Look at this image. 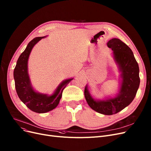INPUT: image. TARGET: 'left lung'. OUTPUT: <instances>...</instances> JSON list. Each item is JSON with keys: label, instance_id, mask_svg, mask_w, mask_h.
Here are the masks:
<instances>
[{"label": "left lung", "instance_id": "1", "mask_svg": "<svg viewBox=\"0 0 151 151\" xmlns=\"http://www.w3.org/2000/svg\"><path fill=\"white\" fill-rule=\"evenodd\" d=\"M107 45L113 51L115 60L122 72L119 93L114 98L96 101L92 99L86 86L84 96L92 109L105 115H112L121 111L133 100L139 86V70L132 50L121 40L113 38Z\"/></svg>", "mask_w": 151, "mask_h": 151}]
</instances>
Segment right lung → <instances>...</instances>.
Masks as SVG:
<instances>
[{
	"label": "right lung",
	"mask_w": 151,
	"mask_h": 151,
	"mask_svg": "<svg viewBox=\"0 0 151 151\" xmlns=\"http://www.w3.org/2000/svg\"><path fill=\"white\" fill-rule=\"evenodd\" d=\"M43 38L44 37H36L28 43L25 50L19 57L13 72L15 88L19 98L27 108L38 113L48 112L56 107L62 97L63 90L73 80L71 78L63 81L51 96L34 91L27 73V61L32 47Z\"/></svg>",
	"instance_id": "1"
}]
</instances>
